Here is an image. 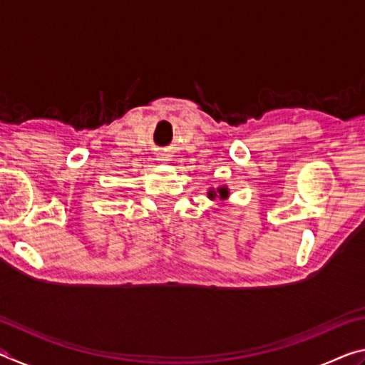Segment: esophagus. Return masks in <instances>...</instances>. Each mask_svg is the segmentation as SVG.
I'll return each instance as SVG.
<instances>
[{"instance_id": "obj_1", "label": "esophagus", "mask_w": 365, "mask_h": 365, "mask_svg": "<svg viewBox=\"0 0 365 365\" xmlns=\"http://www.w3.org/2000/svg\"><path fill=\"white\" fill-rule=\"evenodd\" d=\"M160 160H164V159H160Z\"/></svg>"}]
</instances>
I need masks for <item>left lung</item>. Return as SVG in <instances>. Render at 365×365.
I'll return each instance as SVG.
<instances>
[{
	"label": "left lung",
	"mask_w": 365,
	"mask_h": 365,
	"mask_svg": "<svg viewBox=\"0 0 365 365\" xmlns=\"http://www.w3.org/2000/svg\"><path fill=\"white\" fill-rule=\"evenodd\" d=\"M217 195H215V191H209V197H215ZM219 196L222 197V200H225V197L228 196V190L227 188H219Z\"/></svg>",
	"instance_id": "left-lung-1"
}]
</instances>
